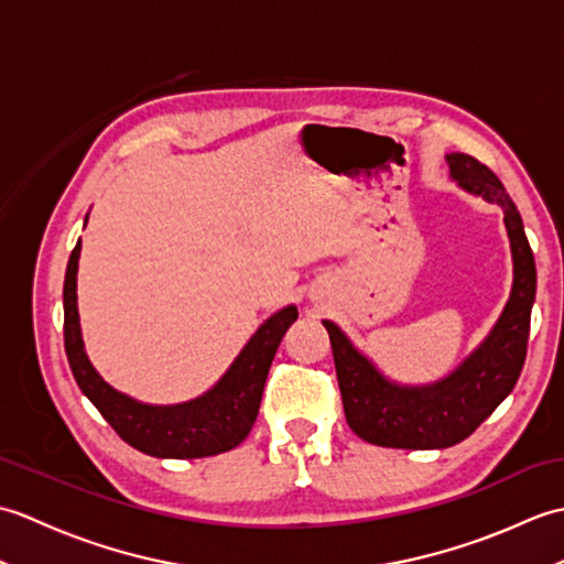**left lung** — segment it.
I'll use <instances>...</instances> for the list:
<instances>
[{
	"mask_svg": "<svg viewBox=\"0 0 564 564\" xmlns=\"http://www.w3.org/2000/svg\"><path fill=\"white\" fill-rule=\"evenodd\" d=\"M451 176L465 191L505 208L513 254V289L487 341L446 380L429 388H400L358 354L341 329L325 322L351 431L386 448H448L465 441L517 386L529 349L535 301V261L521 215L497 174L465 152L448 154Z\"/></svg>",
	"mask_w": 564,
	"mask_h": 564,
	"instance_id": "obj_1",
	"label": "left lung"
}]
</instances>
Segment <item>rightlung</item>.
Masks as SVG:
<instances>
[{
  "label": "right lung",
  "instance_id": "right-lung-1",
  "mask_svg": "<svg viewBox=\"0 0 564 564\" xmlns=\"http://www.w3.org/2000/svg\"><path fill=\"white\" fill-rule=\"evenodd\" d=\"M79 249L82 242L72 249L63 289L65 354L79 390L128 446L154 458H206L239 446L257 422L271 361L285 329L297 319V310L283 307L263 322L223 380L203 398L176 406L142 404L106 386L84 354L77 315Z\"/></svg>",
  "mask_w": 564,
  "mask_h": 564
}]
</instances>
